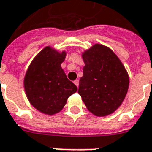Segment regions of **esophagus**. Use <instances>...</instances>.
Wrapping results in <instances>:
<instances>
[{
  "label": "esophagus",
  "mask_w": 152,
  "mask_h": 152,
  "mask_svg": "<svg viewBox=\"0 0 152 152\" xmlns=\"http://www.w3.org/2000/svg\"><path fill=\"white\" fill-rule=\"evenodd\" d=\"M74 84L78 87V86H79V80H76L74 81Z\"/></svg>",
  "instance_id": "34e87169"
}]
</instances>
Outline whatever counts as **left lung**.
<instances>
[{
    "label": "left lung",
    "instance_id": "8db88e82",
    "mask_svg": "<svg viewBox=\"0 0 152 152\" xmlns=\"http://www.w3.org/2000/svg\"><path fill=\"white\" fill-rule=\"evenodd\" d=\"M85 62L78 93L89 112L110 115L121 105L129 79L121 60L110 48L96 44L82 54Z\"/></svg>",
    "mask_w": 152,
    "mask_h": 152
}]
</instances>
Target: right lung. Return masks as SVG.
I'll use <instances>...</instances> for the list:
<instances>
[{"label": "right lung", "instance_id": "1", "mask_svg": "<svg viewBox=\"0 0 152 152\" xmlns=\"http://www.w3.org/2000/svg\"><path fill=\"white\" fill-rule=\"evenodd\" d=\"M66 52H58L50 46L40 51L28 67L24 89L29 102L44 114L59 112L70 96L77 91L61 67Z\"/></svg>", "mask_w": 152, "mask_h": 152}]
</instances>
